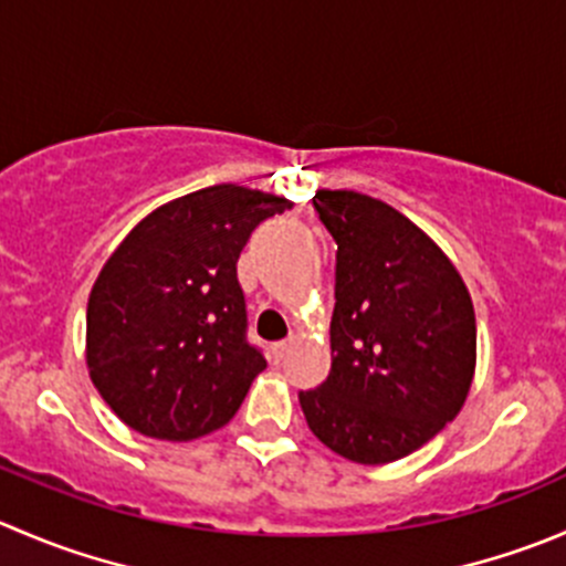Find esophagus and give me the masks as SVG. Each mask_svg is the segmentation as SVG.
Instances as JSON below:
<instances>
[{"instance_id":"obj_1","label":"esophagus","mask_w":566,"mask_h":566,"mask_svg":"<svg viewBox=\"0 0 566 566\" xmlns=\"http://www.w3.org/2000/svg\"><path fill=\"white\" fill-rule=\"evenodd\" d=\"M290 345H293V337L290 339H282V343H273L271 345V354H273V359H284V356H287V350H290Z\"/></svg>"}]
</instances>
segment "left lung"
Segmentation results:
<instances>
[{"mask_svg": "<svg viewBox=\"0 0 566 566\" xmlns=\"http://www.w3.org/2000/svg\"><path fill=\"white\" fill-rule=\"evenodd\" d=\"M337 243L332 373L298 400L312 434L339 457L387 464L440 434L475 370V312L440 245L384 201L317 190Z\"/></svg>", "mask_w": 566, "mask_h": 566, "instance_id": "1", "label": "left lung"}]
</instances>
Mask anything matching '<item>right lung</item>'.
<instances>
[{
	"instance_id": "add662e5",
	"label": "right lung",
	"mask_w": 566,
	"mask_h": 566,
	"mask_svg": "<svg viewBox=\"0 0 566 566\" xmlns=\"http://www.w3.org/2000/svg\"><path fill=\"white\" fill-rule=\"evenodd\" d=\"M287 199L240 185L196 190L137 223L87 298V370L109 409L146 437L221 429L265 356L249 343L238 260Z\"/></svg>"
}]
</instances>
